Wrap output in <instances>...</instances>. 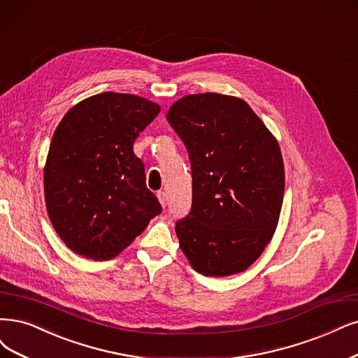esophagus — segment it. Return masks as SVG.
<instances>
[{
    "instance_id": "obj_1",
    "label": "esophagus",
    "mask_w": 358,
    "mask_h": 358,
    "mask_svg": "<svg viewBox=\"0 0 358 358\" xmlns=\"http://www.w3.org/2000/svg\"><path fill=\"white\" fill-rule=\"evenodd\" d=\"M157 199H159V203H161V206H162V208H165V206H166V202H168L166 193H164V192H159V193H157Z\"/></svg>"
}]
</instances>
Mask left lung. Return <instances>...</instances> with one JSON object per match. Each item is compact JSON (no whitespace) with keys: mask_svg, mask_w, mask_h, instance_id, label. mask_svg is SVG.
<instances>
[{"mask_svg":"<svg viewBox=\"0 0 358 358\" xmlns=\"http://www.w3.org/2000/svg\"><path fill=\"white\" fill-rule=\"evenodd\" d=\"M166 119L192 164V210L176 233L203 275L245 271L273 239L283 203L280 145L250 106L218 92L184 96Z\"/></svg>","mask_w":358,"mask_h":358,"instance_id":"1","label":"left lung"}]
</instances>
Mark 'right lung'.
Masks as SVG:
<instances>
[{
    "label": "right lung",
    "instance_id": "obj_1",
    "mask_svg": "<svg viewBox=\"0 0 358 358\" xmlns=\"http://www.w3.org/2000/svg\"><path fill=\"white\" fill-rule=\"evenodd\" d=\"M161 106L124 92L75 104L52 136L44 166L48 218L75 254L112 259L161 214L132 145Z\"/></svg>",
    "mask_w": 358,
    "mask_h": 358
}]
</instances>
